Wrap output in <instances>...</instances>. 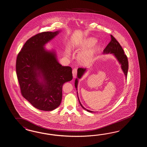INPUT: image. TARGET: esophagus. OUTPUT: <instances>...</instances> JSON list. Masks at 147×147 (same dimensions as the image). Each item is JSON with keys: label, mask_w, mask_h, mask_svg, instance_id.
Segmentation results:
<instances>
[{"label": "esophagus", "mask_w": 147, "mask_h": 147, "mask_svg": "<svg viewBox=\"0 0 147 147\" xmlns=\"http://www.w3.org/2000/svg\"><path fill=\"white\" fill-rule=\"evenodd\" d=\"M72 73H73V76L74 78H75L77 76V69H74L72 71Z\"/></svg>", "instance_id": "34e87169"}]
</instances>
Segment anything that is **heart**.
Masks as SVG:
<instances>
[{
	"label": "heart",
	"mask_w": 147,
	"mask_h": 147,
	"mask_svg": "<svg viewBox=\"0 0 147 147\" xmlns=\"http://www.w3.org/2000/svg\"><path fill=\"white\" fill-rule=\"evenodd\" d=\"M96 42L94 38H90L87 39L83 45L81 46V49H85L94 45ZM94 56V49H88L84 50L80 53L78 55V59L83 63H88L91 61Z\"/></svg>",
	"instance_id": "b5f03b06"
}]
</instances>
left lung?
<instances>
[{
    "instance_id": "8db88e82",
    "label": "left lung",
    "mask_w": 147,
    "mask_h": 147,
    "mask_svg": "<svg viewBox=\"0 0 147 147\" xmlns=\"http://www.w3.org/2000/svg\"><path fill=\"white\" fill-rule=\"evenodd\" d=\"M111 42L108 44V45L103 50V54H111L114 56L115 59H117V61L119 64L121 65V68L122 71L124 73L125 79L127 80V71L129 67L128 64V61L127 56L124 54V51L122 48L119 42H117L116 39L113 36L111 35ZM87 71V69L86 68H82L80 67L78 69V74H77V78L75 79V86L76 91H78V79H80L82 78V76L85 74ZM77 94L78 97V101L81 105L82 108L84 109L86 111H88L90 112H94L93 111H90L88 109H85L80 102V101L78 98V92L77 91Z\"/></svg>"
}]
</instances>
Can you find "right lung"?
<instances>
[{"label": "right lung", "instance_id": "obj_1", "mask_svg": "<svg viewBox=\"0 0 147 147\" xmlns=\"http://www.w3.org/2000/svg\"><path fill=\"white\" fill-rule=\"evenodd\" d=\"M61 31L39 33L27 40L16 60L22 94L35 108L52 111L62 99V86L73 78L72 68L62 66L55 51L45 46Z\"/></svg>", "mask_w": 147, "mask_h": 147}]
</instances>
